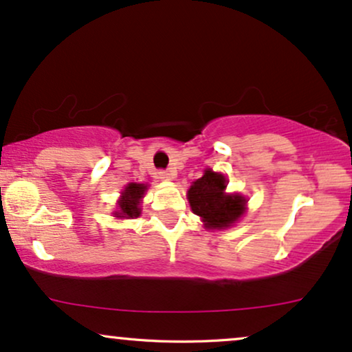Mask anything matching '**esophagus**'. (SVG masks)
I'll return each mask as SVG.
<instances>
[{
  "mask_svg": "<svg viewBox=\"0 0 352 352\" xmlns=\"http://www.w3.org/2000/svg\"><path fill=\"white\" fill-rule=\"evenodd\" d=\"M158 176H160V179L169 181V179H173V177H175V173L168 171V169H162V171L158 173Z\"/></svg>",
  "mask_w": 352,
  "mask_h": 352,
  "instance_id": "obj_1",
  "label": "esophagus"
}]
</instances>
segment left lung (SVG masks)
<instances>
[{"mask_svg": "<svg viewBox=\"0 0 352 352\" xmlns=\"http://www.w3.org/2000/svg\"><path fill=\"white\" fill-rule=\"evenodd\" d=\"M225 186L227 179L222 175L207 169L188 190L190 209L202 217L207 228L230 227L245 212L246 199L235 194H225Z\"/></svg>", "mask_w": 352, "mask_h": 352, "instance_id": "1", "label": "left lung"}]
</instances>
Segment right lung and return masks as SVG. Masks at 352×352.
Here are the masks:
<instances>
[{"label":"right lung","instance_id":"obj_1","mask_svg":"<svg viewBox=\"0 0 352 352\" xmlns=\"http://www.w3.org/2000/svg\"><path fill=\"white\" fill-rule=\"evenodd\" d=\"M146 186L130 183L127 188L124 189L122 199L119 201V209L116 212L117 217H125V219H133V217L140 215V199L143 197Z\"/></svg>","mask_w":352,"mask_h":352}]
</instances>
